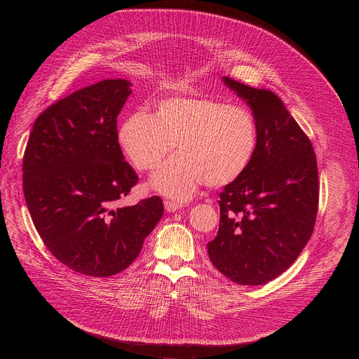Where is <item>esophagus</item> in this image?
<instances>
[{
  "instance_id": "1",
  "label": "esophagus",
  "mask_w": 359,
  "mask_h": 359,
  "mask_svg": "<svg viewBox=\"0 0 359 359\" xmlns=\"http://www.w3.org/2000/svg\"><path fill=\"white\" fill-rule=\"evenodd\" d=\"M164 208H165L167 212H176L177 210L182 208V203L173 202V201H165L164 202Z\"/></svg>"
}]
</instances>
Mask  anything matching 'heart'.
Segmentation results:
<instances>
[{
	"mask_svg": "<svg viewBox=\"0 0 359 359\" xmlns=\"http://www.w3.org/2000/svg\"><path fill=\"white\" fill-rule=\"evenodd\" d=\"M118 142L140 172L157 168L151 179L161 195L186 201L206 182L227 186L250 167L257 149V122L253 113L215 97L176 96L158 102L153 115L137 110L121 123Z\"/></svg>",
	"mask_w": 359,
	"mask_h": 359,
	"instance_id": "b5f03b06",
	"label": "heart"
}]
</instances>
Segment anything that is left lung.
Listing matches in <instances>:
<instances>
[{
	"label": "left lung",
	"instance_id": "left-lung-1",
	"mask_svg": "<svg viewBox=\"0 0 359 359\" xmlns=\"http://www.w3.org/2000/svg\"><path fill=\"white\" fill-rule=\"evenodd\" d=\"M257 122L250 167L219 194V229L206 244L212 265L238 285L285 272L309 243L318 208L313 145L275 93L222 77Z\"/></svg>",
	"mask_w": 359,
	"mask_h": 359
}]
</instances>
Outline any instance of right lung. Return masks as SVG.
Here are the masks:
<instances>
[{
  "label": "right lung",
  "mask_w": 359,
  "mask_h": 359,
  "mask_svg": "<svg viewBox=\"0 0 359 359\" xmlns=\"http://www.w3.org/2000/svg\"><path fill=\"white\" fill-rule=\"evenodd\" d=\"M128 80H103L53 103L34 121L23 157V192L48 250L96 278L125 271L163 217L158 196L118 206L138 182L118 142Z\"/></svg>",
  "instance_id": "right-lung-1"
}]
</instances>
